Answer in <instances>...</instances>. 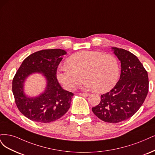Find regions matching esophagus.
Segmentation results:
<instances>
[{
	"mask_svg": "<svg viewBox=\"0 0 155 155\" xmlns=\"http://www.w3.org/2000/svg\"><path fill=\"white\" fill-rule=\"evenodd\" d=\"M80 95L83 96V97H88L89 96V93H80L79 94Z\"/></svg>",
	"mask_w": 155,
	"mask_h": 155,
	"instance_id": "obj_1",
	"label": "esophagus"
}]
</instances>
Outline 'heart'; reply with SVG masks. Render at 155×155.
I'll use <instances>...</instances> for the list:
<instances>
[{
    "label": "heart",
    "mask_w": 155,
    "mask_h": 155,
    "mask_svg": "<svg viewBox=\"0 0 155 155\" xmlns=\"http://www.w3.org/2000/svg\"><path fill=\"white\" fill-rule=\"evenodd\" d=\"M120 75V65L116 57L96 51H81L72 54L66 65L60 66L56 77L68 90L75 89L84 78L83 86L104 93L115 86Z\"/></svg>",
    "instance_id": "heart-1"
}]
</instances>
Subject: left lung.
Here are the masks:
<instances>
[{"instance_id":"8db88e82","label":"left lung","mask_w":155,"mask_h":155,"mask_svg":"<svg viewBox=\"0 0 155 155\" xmlns=\"http://www.w3.org/2000/svg\"><path fill=\"white\" fill-rule=\"evenodd\" d=\"M111 49L121 63L120 77L110 91L102 94L101 102L92 111L104 122L118 123L133 117L142 106L148 93L149 80L134 54L124 49Z\"/></svg>"}]
</instances>
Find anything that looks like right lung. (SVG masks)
Masks as SVG:
<instances>
[{
	"label": "right lung",
	"instance_id": "obj_1",
	"mask_svg": "<svg viewBox=\"0 0 155 155\" xmlns=\"http://www.w3.org/2000/svg\"><path fill=\"white\" fill-rule=\"evenodd\" d=\"M67 52L61 49H45L25 58L12 82V91L19 111L32 121L49 123L62 117L70 107L74 94L61 87L56 72L62 57ZM40 73L47 86L37 96L29 97L24 91V84L33 74Z\"/></svg>",
	"mask_w": 155,
	"mask_h": 155
}]
</instances>
